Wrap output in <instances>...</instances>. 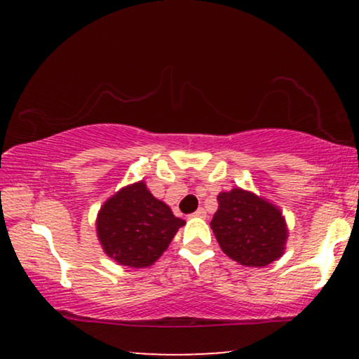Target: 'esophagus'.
Returning a JSON list of instances; mask_svg holds the SVG:
<instances>
[{
	"instance_id": "obj_1",
	"label": "esophagus",
	"mask_w": 359,
	"mask_h": 359,
	"mask_svg": "<svg viewBox=\"0 0 359 359\" xmlns=\"http://www.w3.org/2000/svg\"><path fill=\"white\" fill-rule=\"evenodd\" d=\"M191 217H198V219H204L205 217V210L201 208V209H198L196 210L194 214H191Z\"/></svg>"
}]
</instances>
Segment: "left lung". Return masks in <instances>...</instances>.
<instances>
[{
    "label": "left lung",
    "mask_w": 359,
    "mask_h": 359,
    "mask_svg": "<svg viewBox=\"0 0 359 359\" xmlns=\"http://www.w3.org/2000/svg\"><path fill=\"white\" fill-rule=\"evenodd\" d=\"M217 201L210 229L229 258L253 268L266 266L281 258L287 227L279 208L240 188L224 191Z\"/></svg>",
    "instance_id": "obj_1"
}]
</instances>
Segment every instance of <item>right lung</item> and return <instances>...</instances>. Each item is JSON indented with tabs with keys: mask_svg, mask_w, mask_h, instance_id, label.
Returning <instances> with one entry per match:
<instances>
[{
	"mask_svg": "<svg viewBox=\"0 0 359 359\" xmlns=\"http://www.w3.org/2000/svg\"><path fill=\"white\" fill-rule=\"evenodd\" d=\"M184 220L154 198L144 181L129 184L102 204L97 238L107 257L122 266L147 268L158 259Z\"/></svg>",
	"mask_w": 359,
	"mask_h": 359,
	"instance_id": "add662e5",
	"label": "right lung"
}]
</instances>
